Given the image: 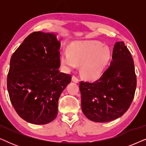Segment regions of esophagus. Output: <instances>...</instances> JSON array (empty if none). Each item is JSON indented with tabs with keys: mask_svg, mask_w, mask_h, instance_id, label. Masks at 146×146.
<instances>
[{
	"mask_svg": "<svg viewBox=\"0 0 146 146\" xmlns=\"http://www.w3.org/2000/svg\"><path fill=\"white\" fill-rule=\"evenodd\" d=\"M72 80L73 82H76V83L79 82L78 78L77 76H74V75L72 76Z\"/></svg>",
	"mask_w": 146,
	"mask_h": 146,
	"instance_id": "1",
	"label": "esophagus"
}]
</instances>
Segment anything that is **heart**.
I'll return each instance as SVG.
<instances>
[{"label":"heart","instance_id":"b5f03b06","mask_svg":"<svg viewBox=\"0 0 146 146\" xmlns=\"http://www.w3.org/2000/svg\"><path fill=\"white\" fill-rule=\"evenodd\" d=\"M108 47L98 41L76 42L69 46V52L61 54L62 65L66 70L75 69L82 64V74L86 78L95 80L102 74L110 59Z\"/></svg>","mask_w":146,"mask_h":146}]
</instances>
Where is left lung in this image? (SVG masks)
Returning a JSON list of instances; mask_svg holds the SVG:
<instances>
[{
    "label": "left lung",
    "instance_id": "8db88e82",
    "mask_svg": "<svg viewBox=\"0 0 146 146\" xmlns=\"http://www.w3.org/2000/svg\"><path fill=\"white\" fill-rule=\"evenodd\" d=\"M112 59L98 80L80 82L82 110L96 122H107L121 116L134 98L137 84L134 63L123 42L115 44Z\"/></svg>",
    "mask_w": 146,
    "mask_h": 146
}]
</instances>
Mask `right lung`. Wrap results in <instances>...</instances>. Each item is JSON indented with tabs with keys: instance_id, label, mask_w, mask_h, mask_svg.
I'll return each mask as SVG.
<instances>
[{
	"instance_id": "right-lung-1",
	"label": "right lung",
	"mask_w": 146,
	"mask_h": 146,
	"mask_svg": "<svg viewBox=\"0 0 146 146\" xmlns=\"http://www.w3.org/2000/svg\"><path fill=\"white\" fill-rule=\"evenodd\" d=\"M60 43L52 33L34 32L12 55L7 89L14 108L33 124L53 121L61 93L72 76L60 72Z\"/></svg>"
}]
</instances>
